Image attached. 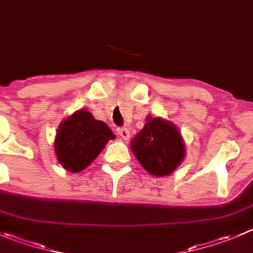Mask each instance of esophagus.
Wrapping results in <instances>:
<instances>
[{"instance_id": "esophagus-1", "label": "esophagus", "mask_w": 253, "mask_h": 253, "mask_svg": "<svg viewBox=\"0 0 253 253\" xmlns=\"http://www.w3.org/2000/svg\"><path fill=\"white\" fill-rule=\"evenodd\" d=\"M117 133H119V136L124 139H128V137H129V131L126 128V127L117 128Z\"/></svg>"}]
</instances>
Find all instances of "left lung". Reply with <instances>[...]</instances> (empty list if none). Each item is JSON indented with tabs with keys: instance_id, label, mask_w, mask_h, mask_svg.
<instances>
[{
	"instance_id": "1",
	"label": "left lung",
	"mask_w": 253,
	"mask_h": 253,
	"mask_svg": "<svg viewBox=\"0 0 253 253\" xmlns=\"http://www.w3.org/2000/svg\"><path fill=\"white\" fill-rule=\"evenodd\" d=\"M131 149L149 174L169 175L185 157L180 132L171 122L159 117H147L143 128L131 141Z\"/></svg>"
}]
</instances>
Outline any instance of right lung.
I'll list each match as a JSON object with an SVG mask.
<instances>
[{
	"label": "right lung",
	"instance_id": "1",
	"mask_svg": "<svg viewBox=\"0 0 253 253\" xmlns=\"http://www.w3.org/2000/svg\"><path fill=\"white\" fill-rule=\"evenodd\" d=\"M115 137L105 122L95 120L86 110H79L60 124L54 149L61 167L78 173L89 167Z\"/></svg>",
	"mask_w": 253,
	"mask_h": 253
}]
</instances>
